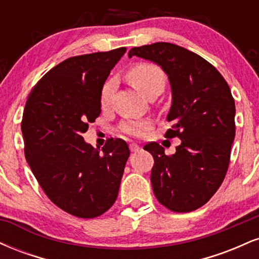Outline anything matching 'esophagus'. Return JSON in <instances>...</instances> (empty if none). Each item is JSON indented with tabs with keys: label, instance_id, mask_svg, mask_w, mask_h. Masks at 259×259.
<instances>
[{
	"label": "esophagus",
	"instance_id": "esophagus-1",
	"mask_svg": "<svg viewBox=\"0 0 259 259\" xmlns=\"http://www.w3.org/2000/svg\"><path fill=\"white\" fill-rule=\"evenodd\" d=\"M129 147H130V151H132V152H138V151L140 150V146L138 144H135V142H132V144L129 145Z\"/></svg>",
	"mask_w": 259,
	"mask_h": 259
}]
</instances>
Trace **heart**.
<instances>
[{"mask_svg":"<svg viewBox=\"0 0 259 259\" xmlns=\"http://www.w3.org/2000/svg\"><path fill=\"white\" fill-rule=\"evenodd\" d=\"M127 79L139 91L150 97L156 92H162L165 85V74L158 65L152 63L134 64L126 73ZM115 89V79L109 78L103 82L100 91V105L102 108L109 106ZM151 124L144 119H127L120 124L119 130L133 138H141L150 130Z\"/></svg>","mask_w":259,"mask_h":259,"instance_id":"b5f03b06","label":"heart"}]
</instances>
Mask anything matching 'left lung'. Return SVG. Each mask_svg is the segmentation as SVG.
Masks as SVG:
<instances>
[{
  "label": "left lung",
  "mask_w": 259,
  "mask_h": 259,
  "mask_svg": "<svg viewBox=\"0 0 259 259\" xmlns=\"http://www.w3.org/2000/svg\"><path fill=\"white\" fill-rule=\"evenodd\" d=\"M133 56L152 61L167 73L173 96L167 120L174 124L165 138L181 140L171 156L157 142L144 147L154 159V196L173 212H191L210 200L228 171L235 138L230 88L209 62L178 45L133 47Z\"/></svg>",
  "instance_id": "8db88e82"
}]
</instances>
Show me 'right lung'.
<instances>
[{
    "label": "right lung",
    "mask_w": 259,
    "mask_h": 259,
    "mask_svg": "<svg viewBox=\"0 0 259 259\" xmlns=\"http://www.w3.org/2000/svg\"><path fill=\"white\" fill-rule=\"evenodd\" d=\"M125 47L70 57L38 80L22 120L26 162L56 206L78 218H96L117 200L126 142L109 139L100 150L82 134L100 115V91Z\"/></svg>",
    "instance_id": "1"
}]
</instances>
